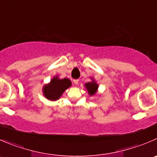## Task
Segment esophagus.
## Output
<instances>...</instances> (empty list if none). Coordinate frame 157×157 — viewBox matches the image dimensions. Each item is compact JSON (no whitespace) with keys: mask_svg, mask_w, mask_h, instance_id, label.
I'll use <instances>...</instances> for the list:
<instances>
[{"mask_svg":"<svg viewBox=\"0 0 157 157\" xmlns=\"http://www.w3.org/2000/svg\"><path fill=\"white\" fill-rule=\"evenodd\" d=\"M74 84H76V85L78 84V83H79V80H78V79H76V80H74Z\"/></svg>","mask_w":157,"mask_h":157,"instance_id":"1","label":"esophagus"}]
</instances>
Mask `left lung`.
I'll list each match as a JSON object with an SVG mask.
<instances>
[{"mask_svg": "<svg viewBox=\"0 0 157 157\" xmlns=\"http://www.w3.org/2000/svg\"><path fill=\"white\" fill-rule=\"evenodd\" d=\"M84 86L86 87V90H87L88 92V94H89L90 96L96 95L97 91H98L99 85L93 77H91L90 82H87V83H85Z\"/></svg>", "mask_w": 157, "mask_h": 157, "instance_id": "8db88e82", "label": "left lung"}]
</instances>
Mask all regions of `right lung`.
<instances>
[{
	"instance_id": "right-lung-1",
	"label": "right lung",
	"mask_w": 157,
	"mask_h": 157,
	"mask_svg": "<svg viewBox=\"0 0 157 157\" xmlns=\"http://www.w3.org/2000/svg\"><path fill=\"white\" fill-rule=\"evenodd\" d=\"M72 83L68 78L60 79L57 75L53 77L49 83L43 86V94L48 100L56 101L59 100L67 89L71 86Z\"/></svg>"
}]
</instances>
